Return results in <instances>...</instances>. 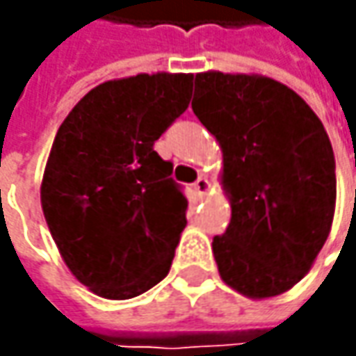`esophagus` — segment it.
<instances>
[{"label":"esophagus","mask_w":356,"mask_h":356,"mask_svg":"<svg viewBox=\"0 0 356 356\" xmlns=\"http://www.w3.org/2000/svg\"><path fill=\"white\" fill-rule=\"evenodd\" d=\"M194 190L198 192L200 196H206V194H208V190H210V182H208V178L200 176L198 180L194 182Z\"/></svg>","instance_id":"1"}]
</instances>
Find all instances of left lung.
I'll use <instances>...</instances> for the list:
<instances>
[{"label": "left lung", "instance_id": "left-lung-1", "mask_svg": "<svg viewBox=\"0 0 356 356\" xmlns=\"http://www.w3.org/2000/svg\"><path fill=\"white\" fill-rule=\"evenodd\" d=\"M192 111L224 152L232 220L212 243L222 280L264 299L307 273L331 232L333 146L297 92L257 75H196Z\"/></svg>", "mask_w": 356, "mask_h": 356}]
</instances>
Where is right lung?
Here are the masks:
<instances>
[{
    "label": "right lung",
    "instance_id": "add662e5",
    "mask_svg": "<svg viewBox=\"0 0 356 356\" xmlns=\"http://www.w3.org/2000/svg\"><path fill=\"white\" fill-rule=\"evenodd\" d=\"M192 81L186 73L106 81L57 130L41 206L67 267L101 297H136L170 271L188 200L154 143L188 108Z\"/></svg>",
    "mask_w": 356,
    "mask_h": 356
}]
</instances>
